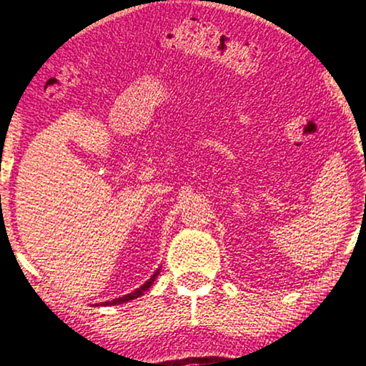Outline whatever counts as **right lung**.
Wrapping results in <instances>:
<instances>
[{
	"label": "right lung",
	"instance_id": "add662e5",
	"mask_svg": "<svg viewBox=\"0 0 366 366\" xmlns=\"http://www.w3.org/2000/svg\"><path fill=\"white\" fill-rule=\"evenodd\" d=\"M158 272H160V269H158L155 274L152 276V278H149L147 283H144L143 286H139V288H136L133 293H127V295H124V297H121V298H114L112 302H104L102 305H119V303H126V302H129V300H134V298H138V297H141V295H143L144 292H147V290L149 288V286L153 285V281H155V278L158 276Z\"/></svg>",
	"mask_w": 366,
	"mask_h": 366
}]
</instances>
